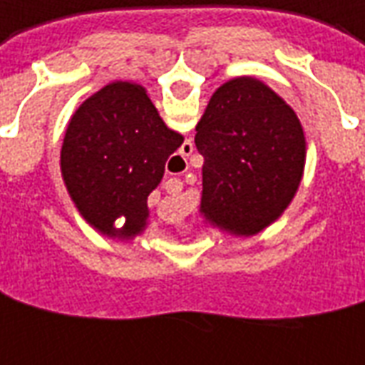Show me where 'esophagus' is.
<instances>
[{
  "mask_svg": "<svg viewBox=\"0 0 365 365\" xmlns=\"http://www.w3.org/2000/svg\"><path fill=\"white\" fill-rule=\"evenodd\" d=\"M180 153H182V159H185V157H187L188 153H192V143H185V145H182V151H180Z\"/></svg>",
  "mask_w": 365,
  "mask_h": 365,
  "instance_id": "1",
  "label": "esophagus"
}]
</instances>
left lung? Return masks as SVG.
Returning <instances> with one entry per match:
<instances>
[{
	"instance_id": "left-lung-1",
	"label": "left lung",
	"mask_w": 365,
	"mask_h": 365,
	"mask_svg": "<svg viewBox=\"0 0 365 365\" xmlns=\"http://www.w3.org/2000/svg\"><path fill=\"white\" fill-rule=\"evenodd\" d=\"M195 143L204 157L200 210L212 224L252 236L293 200L304 169V133L297 113L259 80L220 86Z\"/></svg>"
}]
</instances>
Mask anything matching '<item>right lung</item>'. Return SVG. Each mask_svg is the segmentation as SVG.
Returning <instances> with one entry per match:
<instances>
[{
  "mask_svg": "<svg viewBox=\"0 0 365 365\" xmlns=\"http://www.w3.org/2000/svg\"><path fill=\"white\" fill-rule=\"evenodd\" d=\"M182 135L165 125L141 86L112 82L72 115L61 169L82 216L108 236L131 237L147 224V196ZM125 217L124 228L113 222Z\"/></svg>",
  "mask_w": 365,
  "mask_h": 365,
  "instance_id": "1",
  "label": "right lung"
}]
</instances>
